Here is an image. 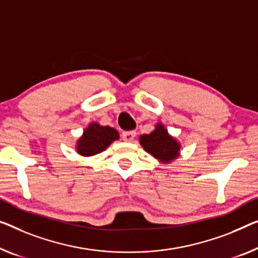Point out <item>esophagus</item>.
Returning <instances> with one entry per match:
<instances>
[{
	"mask_svg": "<svg viewBox=\"0 0 258 258\" xmlns=\"http://www.w3.org/2000/svg\"><path fill=\"white\" fill-rule=\"evenodd\" d=\"M136 136L137 133L134 132V131H128V132H124L121 134L122 140L126 142H132L134 140V138H136Z\"/></svg>",
	"mask_w": 258,
	"mask_h": 258,
	"instance_id": "esophagus-1",
	"label": "esophagus"
}]
</instances>
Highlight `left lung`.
<instances>
[{
	"mask_svg": "<svg viewBox=\"0 0 258 258\" xmlns=\"http://www.w3.org/2000/svg\"><path fill=\"white\" fill-rule=\"evenodd\" d=\"M139 141L142 148L161 163L168 164L179 156L180 144L161 122H157L153 132L140 136Z\"/></svg>",
	"mask_w": 258,
	"mask_h": 258,
	"instance_id": "1",
	"label": "left lung"
}]
</instances>
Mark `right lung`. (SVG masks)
<instances>
[{
  "mask_svg": "<svg viewBox=\"0 0 258 258\" xmlns=\"http://www.w3.org/2000/svg\"><path fill=\"white\" fill-rule=\"evenodd\" d=\"M118 139L119 133L116 128L102 126L98 122H90L76 141L75 149L81 156H94L105 151L113 141Z\"/></svg>",
  "mask_w": 258,
  "mask_h": 258,
  "instance_id": "add662e5",
  "label": "right lung"
}]
</instances>
